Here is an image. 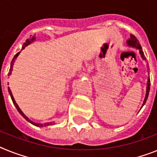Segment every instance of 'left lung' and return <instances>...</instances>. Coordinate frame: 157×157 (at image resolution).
Returning <instances> with one entry per match:
<instances>
[{"label": "left lung", "instance_id": "left-lung-1", "mask_svg": "<svg viewBox=\"0 0 157 157\" xmlns=\"http://www.w3.org/2000/svg\"><path fill=\"white\" fill-rule=\"evenodd\" d=\"M127 44L128 46H130V47H132V48H136V49H139L140 54V56L142 57V59H143V60H146L145 56H144V52L142 51L141 46H140V44L139 43V40L136 39V37L134 35H132V34L130 35V38L127 40ZM148 69H149V68H148ZM149 90H150V79L148 78V82H147V88H146L145 98H144V101L142 107H143L144 105V104L146 103V101H147V99H148V93H149Z\"/></svg>", "mask_w": 157, "mask_h": 157}]
</instances>
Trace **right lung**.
<instances>
[{"label":"right lung","instance_id":"obj_1","mask_svg":"<svg viewBox=\"0 0 157 157\" xmlns=\"http://www.w3.org/2000/svg\"><path fill=\"white\" fill-rule=\"evenodd\" d=\"M36 40V37H35V36H33V37L30 38V39H28V40H26V41L25 42V43H24L23 47H22V49H24V48H25L26 46L29 45V44H31L32 42L34 41V40ZM22 49H21V50H22ZM20 52H17V53L16 54L15 56H14L13 59V60H12L11 65H10V69H9V71H10V72H9V76L12 73L11 72H12V70H13V66L14 60H15V59L17 58V57L18 55H19V54H20ZM8 85H9V84H8ZM8 89H9V95H10V97H11L12 101H13V105H15V107L17 108V111L19 112L20 114H21V115L22 117H23L24 118H25V119L26 120V121H29V123L33 124V125L37 126V127H43V126H48V125H52V124H54V123H52V122H49V123H45V124H37V123H35V122H33V121H30V120L29 119V118H28V117H26V116L25 115V114H24L23 112H22L21 110V109H20V108H19V106H18V105H17V104L16 103V101H15V100H14L13 97V94H12V92H11V90H10V89H9V87H8Z\"/></svg>","mask_w":157,"mask_h":157}]
</instances>
